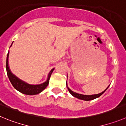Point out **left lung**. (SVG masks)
Returning <instances> with one entry per match:
<instances>
[{
	"label": "left lung",
	"instance_id": "left-lung-1",
	"mask_svg": "<svg viewBox=\"0 0 126 126\" xmlns=\"http://www.w3.org/2000/svg\"><path fill=\"white\" fill-rule=\"evenodd\" d=\"M109 88V86L104 90V91H103L102 93L99 94H93V95H83V94H78V93H76L73 92V91H71L70 90V88H68V90L69 92L75 97H77V98L79 99H82V100H84V101H90V100H93L94 99H96L97 97H99L100 96H101L103 93L106 91V90Z\"/></svg>",
	"mask_w": 126,
	"mask_h": 126
}]
</instances>
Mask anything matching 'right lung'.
<instances>
[{"label": "right lung", "instance_id": "1", "mask_svg": "<svg viewBox=\"0 0 126 126\" xmlns=\"http://www.w3.org/2000/svg\"><path fill=\"white\" fill-rule=\"evenodd\" d=\"M9 53L7 54V61H6V70H7V73L8 77L9 78V80L11 82L13 86L20 91L22 93L25 94L27 95H35L37 94L40 93L42 92V91L45 90L46 87L48 86L49 83V80H50V76H51V73H52L53 71L54 68L52 69L51 71H50L48 76V79L46 81L45 83H42L40 84H36V85H32V84H29L27 83H25V82L22 81L20 79H19L18 78H17L15 75H13L10 71V69L9 67V62H8V60H9Z\"/></svg>", "mask_w": 126, "mask_h": 126}]
</instances>
